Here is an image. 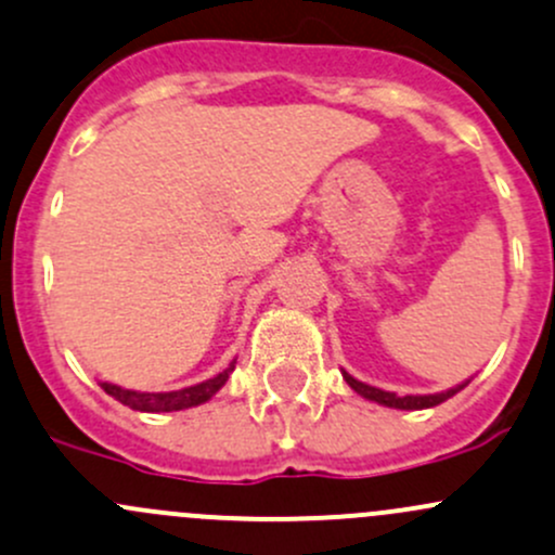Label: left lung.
<instances>
[{
	"mask_svg": "<svg viewBox=\"0 0 555 555\" xmlns=\"http://www.w3.org/2000/svg\"><path fill=\"white\" fill-rule=\"evenodd\" d=\"M343 377H346V383L351 385L356 393H361L364 399L370 401H377V404H385V406H393V410H428V406H436L441 404V401L452 399L457 390L465 388L463 385H457V388H449L444 393H430V396H396L390 393V390H380V388H372V385L366 383H359L356 377L348 375V372H343Z\"/></svg>",
	"mask_w": 555,
	"mask_h": 555,
	"instance_id": "left-lung-1",
	"label": "left lung"
}]
</instances>
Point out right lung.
<instances>
[{
  "label": "right lung",
  "mask_w": 555,
  "mask_h": 555,
  "mask_svg": "<svg viewBox=\"0 0 555 555\" xmlns=\"http://www.w3.org/2000/svg\"><path fill=\"white\" fill-rule=\"evenodd\" d=\"M233 372V364L229 370H223L220 375L209 377L199 385H191V388L183 390H167V393H140V390H127L119 388V385L111 383H101V388L106 390L108 396H114L116 401H121L125 406L138 412H178V410H189V406L204 404L207 399H212L220 388H223L229 375Z\"/></svg>",
  "instance_id": "1"
}]
</instances>
